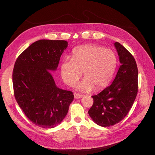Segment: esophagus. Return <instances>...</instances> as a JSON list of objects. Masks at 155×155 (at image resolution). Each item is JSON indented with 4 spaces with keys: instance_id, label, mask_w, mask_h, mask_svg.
<instances>
[{
    "instance_id": "esophagus-1",
    "label": "esophagus",
    "mask_w": 155,
    "mask_h": 155,
    "mask_svg": "<svg viewBox=\"0 0 155 155\" xmlns=\"http://www.w3.org/2000/svg\"><path fill=\"white\" fill-rule=\"evenodd\" d=\"M74 97L76 98V99H79V98L82 97L83 96L81 94H78V93H74Z\"/></svg>"
}]
</instances>
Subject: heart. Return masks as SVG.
Wrapping results in <instances>:
<instances>
[{
  "label": "heart",
  "instance_id": "b5f03b06",
  "mask_svg": "<svg viewBox=\"0 0 155 155\" xmlns=\"http://www.w3.org/2000/svg\"><path fill=\"white\" fill-rule=\"evenodd\" d=\"M117 66V58L112 50L95 45H85L75 48L72 58H65L61 64L63 81L73 86L83 72V81L78 90L96 91L106 87L111 81Z\"/></svg>",
  "mask_w": 155,
  "mask_h": 155
}]
</instances>
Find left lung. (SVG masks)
Listing matches in <instances>:
<instances>
[{
    "label": "left lung",
    "instance_id": "1",
    "mask_svg": "<svg viewBox=\"0 0 155 155\" xmlns=\"http://www.w3.org/2000/svg\"><path fill=\"white\" fill-rule=\"evenodd\" d=\"M120 67L113 82L98 94L92 96L93 105L88 114L101 127L119 123L128 114L138 93V68L129 51L116 42Z\"/></svg>",
    "mask_w": 155,
    "mask_h": 155
}]
</instances>
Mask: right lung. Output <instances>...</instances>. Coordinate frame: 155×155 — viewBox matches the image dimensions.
<instances>
[{"instance_id": "right-lung-1", "label": "right lung", "mask_w": 155, "mask_h": 155, "mask_svg": "<svg viewBox=\"0 0 155 155\" xmlns=\"http://www.w3.org/2000/svg\"><path fill=\"white\" fill-rule=\"evenodd\" d=\"M67 46L63 40L37 41L22 51L14 65L15 100L27 118L41 127L59 125L74 100L72 92L57 87L50 72L57 69Z\"/></svg>"}]
</instances>
